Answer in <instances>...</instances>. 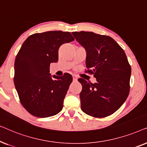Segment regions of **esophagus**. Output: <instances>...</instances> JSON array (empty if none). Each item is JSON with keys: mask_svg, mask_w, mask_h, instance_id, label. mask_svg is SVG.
Returning <instances> with one entry per match:
<instances>
[{"mask_svg": "<svg viewBox=\"0 0 147 147\" xmlns=\"http://www.w3.org/2000/svg\"><path fill=\"white\" fill-rule=\"evenodd\" d=\"M72 78H73V80H74V82L77 81V80H78L77 76H76V75H72Z\"/></svg>", "mask_w": 147, "mask_h": 147, "instance_id": "obj_1", "label": "esophagus"}]
</instances>
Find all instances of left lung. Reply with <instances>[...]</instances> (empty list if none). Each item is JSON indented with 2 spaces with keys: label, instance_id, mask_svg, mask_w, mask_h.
I'll return each mask as SVG.
<instances>
[{
  "label": "left lung",
  "instance_id": "obj_1",
  "mask_svg": "<svg viewBox=\"0 0 147 147\" xmlns=\"http://www.w3.org/2000/svg\"><path fill=\"white\" fill-rule=\"evenodd\" d=\"M86 51V72L96 78L94 84L78 79L82 110L96 118L110 116L119 109L130 92L131 67L122 47L107 35L93 32H73Z\"/></svg>",
  "mask_w": 147,
  "mask_h": 147
}]
</instances>
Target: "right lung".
<instances>
[{
    "label": "right lung",
    "instance_id": "add662e5",
    "mask_svg": "<svg viewBox=\"0 0 147 147\" xmlns=\"http://www.w3.org/2000/svg\"><path fill=\"white\" fill-rule=\"evenodd\" d=\"M74 40L67 31L35 33L25 40L18 52L14 84L21 104L32 115L49 117L63 108L72 77L69 74L52 77L49 67L57 62L60 46Z\"/></svg>",
    "mask_w": 147,
    "mask_h": 147
}]
</instances>
